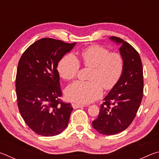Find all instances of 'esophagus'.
Instances as JSON below:
<instances>
[{"label": "esophagus", "mask_w": 159, "mask_h": 159, "mask_svg": "<svg viewBox=\"0 0 159 159\" xmlns=\"http://www.w3.org/2000/svg\"><path fill=\"white\" fill-rule=\"evenodd\" d=\"M71 106L74 109H77V108H81V107H85L83 104H76V103H72Z\"/></svg>", "instance_id": "1"}]
</instances>
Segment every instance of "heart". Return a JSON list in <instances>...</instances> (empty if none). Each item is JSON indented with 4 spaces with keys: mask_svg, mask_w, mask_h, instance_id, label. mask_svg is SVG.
<instances>
[{
    "mask_svg": "<svg viewBox=\"0 0 159 159\" xmlns=\"http://www.w3.org/2000/svg\"><path fill=\"white\" fill-rule=\"evenodd\" d=\"M80 61L83 66L91 69L88 81L76 80L67 86L66 98L80 104L93 102L100 98L102 87L109 90L114 88L121 77L124 69V59L121 54L110 52L107 48L94 45L80 52ZM80 61L76 55L67 54L57 65L60 76L64 80H71L80 69Z\"/></svg>",
    "mask_w": 159,
    "mask_h": 159,
    "instance_id": "obj_1",
    "label": "heart"
}]
</instances>
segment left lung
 <instances>
[{"label":"left lung","mask_w":159,"mask_h":159,"mask_svg":"<svg viewBox=\"0 0 159 159\" xmlns=\"http://www.w3.org/2000/svg\"><path fill=\"white\" fill-rule=\"evenodd\" d=\"M110 40L120 44L124 69L119 81L103 100L93 126L102 134L111 135L125 130L133 122L143 98V69L141 58L134 48L123 39Z\"/></svg>","instance_id":"1"}]
</instances>
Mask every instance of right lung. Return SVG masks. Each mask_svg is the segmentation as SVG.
I'll list each match as a JSON object with an SVG mask.
<instances>
[{"mask_svg": "<svg viewBox=\"0 0 159 159\" xmlns=\"http://www.w3.org/2000/svg\"><path fill=\"white\" fill-rule=\"evenodd\" d=\"M75 45L44 38L31 44L19 61L15 83L19 111L26 125L40 135H57L68 125L73 108L60 99L57 67Z\"/></svg>", "mask_w": 159, "mask_h": 159, "instance_id": "right-lung-1", "label": "right lung"}]
</instances>
